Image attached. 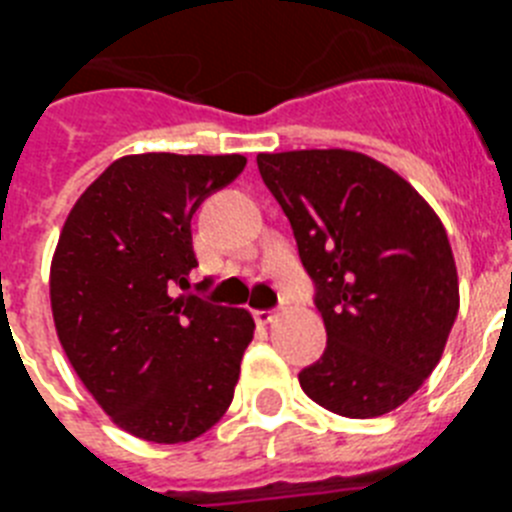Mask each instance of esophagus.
Listing matches in <instances>:
<instances>
[{
    "label": "esophagus",
    "mask_w": 512,
    "mask_h": 512,
    "mask_svg": "<svg viewBox=\"0 0 512 512\" xmlns=\"http://www.w3.org/2000/svg\"><path fill=\"white\" fill-rule=\"evenodd\" d=\"M253 318L266 325V323H271V320L277 318V310H256V312H253Z\"/></svg>",
    "instance_id": "1"
}]
</instances>
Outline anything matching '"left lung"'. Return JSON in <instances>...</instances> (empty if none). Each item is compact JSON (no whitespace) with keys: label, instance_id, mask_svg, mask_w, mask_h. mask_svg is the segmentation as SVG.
Segmentation results:
<instances>
[{"label":"left lung","instance_id":"8db88e82","mask_svg":"<svg viewBox=\"0 0 512 512\" xmlns=\"http://www.w3.org/2000/svg\"><path fill=\"white\" fill-rule=\"evenodd\" d=\"M256 164L289 217L328 333L302 390L343 418L390 413L436 369L459 312L441 220L364 153H259Z\"/></svg>","mask_w":512,"mask_h":512}]
</instances>
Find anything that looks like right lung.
I'll list each match as a JSON object with an SVG mask.
<instances>
[{"label":"right lung","instance_id":"right-lung-1","mask_svg":"<svg viewBox=\"0 0 512 512\" xmlns=\"http://www.w3.org/2000/svg\"><path fill=\"white\" fill-rule=\"evenodd\" d=\"M246 166L233 156L117 158L79 197L51 264L58 341L102 410L153 443L223 418L253 318L189 289L192 215ZM210 287V279L197 289Z\"/></svg>","mask_w":512,"mask_h":512}]
</instances>
